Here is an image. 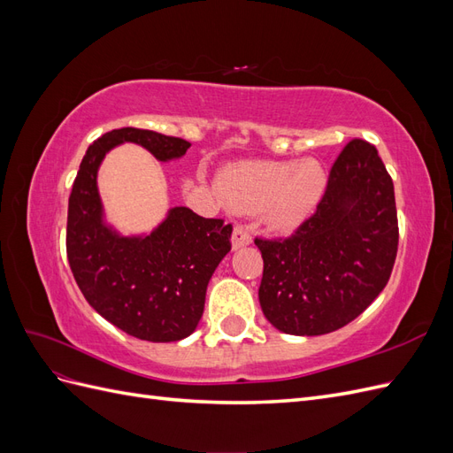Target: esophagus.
Wrapping results in <instances>:
<instances>
[{
	"label": "esophagus",
	"instance_id": "esophagus-1",
	"mask_svg": "<svg viewBox=\"0 0 453 453\" xmlns=\"http://www.w3.org/2000/svg\"><path fill=\"white\" fill-rule=\"evenodd\" d=\"M230 240H232V248L240 250V248H245V245L251 243V234H250L248 228L238 225L234 228V232H232V238Z\"/></svg>",
	"mask_w": 453,
	"mask_h": 453
}]
</instances>
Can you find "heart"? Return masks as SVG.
I'll list each match as a JSON object with an SVG mask.
<instances>
[{
	"label": "heart",
	"instance_id": "b5f03b06",
	"mask_svg": "<svg viewBox=\"0 0 453 453\" xmlns=\"http://www.w3.org/2000/svg\"><path fill=\"white\" fill-rule=\"evenodd\" d=\"M328 177L323 164L303 162H240L217 177L219 193L242 211L265 210L278 228H295L318 210Z\"/></svg>",
	"mask_w": 453,
	"mask_h": 453
}]
</instances>
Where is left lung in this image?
I'll return each instance as SVG.
<instances>
[{"label":"left lung","instance_id":"obj_1","mask_svg":"<svg viewBox=\"0 0 453 453\" xmlns=\"http://www.w3.org/2000/svg\"><path fill=\"white\" fill-rule=\"evenodd\" d=\"M258 303L285 334L319 336L361 315L388 285L399 245L391 175L374 145L351 140L315 213L287 240L257 238Z\"/></svg>","mask_w":453,"mask_h":453}]
</instances>
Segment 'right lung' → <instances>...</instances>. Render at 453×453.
<instances>
[{"mask_svg":"<svg viewBox=\"0 0 453 453\" xmlns=\"http://www.w3.org/2000/svg\"><path fill=\"white\" fill-rule=\"evenodd\" d=\"M135 143L160 162L181 158L188 142L120 128L96 140L81 162L67 205L65 250L87 303L127 334L177 342L193 334L215 268L230 251L232 225L172 208L149 234L122 236L105 221L98 170L117 145Z\"/></svg>","mask_w":453,"mask_h":453,"instance_id":"1","label":"right lung"}]
</instances>
